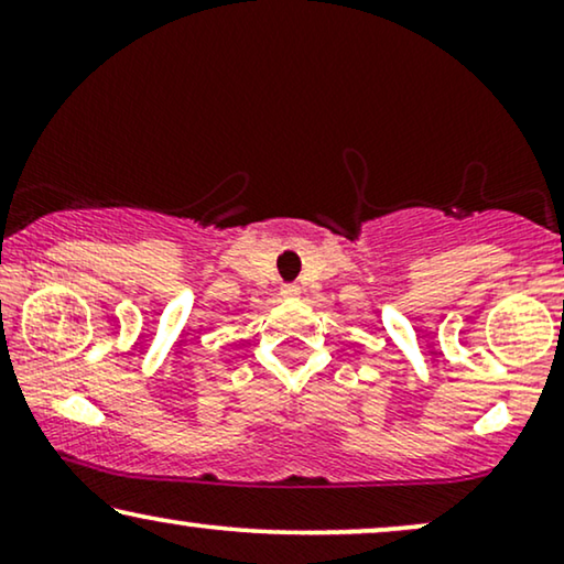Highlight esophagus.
Listing matches in <instances>:
<instances>
[{"instance_id":"esophagus-1","label":"esophagus","mask_w":564,"mask_h":564,"mask_svg":"<svg viewBox=\"0 0 564 564\" xmlns=\"http://www.w3.org/2000/svg\"><path fill=\"white\" fill-rule=\"evenodd\" d=\"M282 295L284 297H295V295H300V288H297V284H282Z\"/></svg>"}]
</instances>
